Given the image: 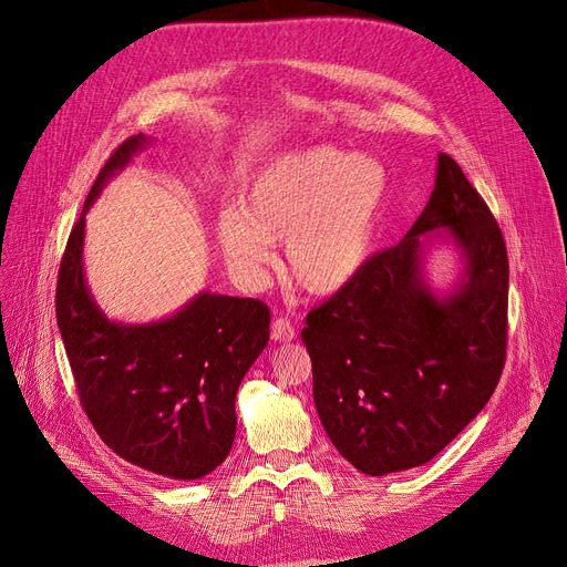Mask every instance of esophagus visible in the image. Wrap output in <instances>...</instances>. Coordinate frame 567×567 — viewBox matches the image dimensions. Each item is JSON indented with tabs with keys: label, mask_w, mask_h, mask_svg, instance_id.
<instances>
[{
	"label": "esophagus",
	"mask_w": 567,
	"mask_h": 567,
	"mask_svg": "<svg viewBox=\"0 0 567 567\" xmlns=\"http://www.w3.org/2000/svg\"><path fill=\"white\" fill-rule=\"evenodd\" d=\"M271 338L276 342H291L296 338V331H293V326L289 323V319H285V317H276L274 319V323H271Z\"/></svg>",
	"instance_id": "obj_1"
}]
</instances>
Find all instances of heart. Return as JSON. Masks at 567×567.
Masks as SVG:
<instances>
[{
	"mask_svg": "<svg viewBox=\"0 0 567 567\" xmlns=\"http://www.w3.org/2000/svg\"><path fill=\"white\" fill-rule=\"evenodd\" d=\"M383 167L317 144L276 156L248 184L244 206L220 214L218 244L234 271L255 282L285 244L287 278L312 296L342 291L368 264L385 206Z\"/></svg>",
	"mask_w": 567,
	"mask_h": 567,
	"instance_id": "1",
	"label": "heart"
}]
</instances>
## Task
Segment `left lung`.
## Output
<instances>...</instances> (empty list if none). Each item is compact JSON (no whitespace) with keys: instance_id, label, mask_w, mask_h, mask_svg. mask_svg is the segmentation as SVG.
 Segmentation results:
<instances>
[{"instance_id":"1","label":"left lung","mask_w":567,"mask_h":567,"mask_svg":"<svg viewBox=\"0 0 567 567\" xmlns=\"http://www.w3.org/2000/svg\"><path fill=\"white\" fill-rule=\"evenodd\" d=\"M453 245L449 290L431 287L426 250ZM508 252L462 167L439 154L434 190L395 248L368 259L308 315L319 421L338 453L368 475L436 457L489 402L505 363Z\"/></svg>"}]
</instances>
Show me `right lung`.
<instances>
[{
    "label": "right lung",
    "mask_w": 567,
    "mask_h": 567,
    "mask_svg": "<svg viewBox=\"0 0 567 567\" xmlns=\"http://www.w3.org/2000/svg\"><path fill=\"white\" fill-rule=\"evenodd\" d=\"M154 140L133 135L89 190L56 280V323L80 402L118 457L172 481H197L225 462L236 434V391L268 344L271 312L255 299L199 291L152 323L112 321L84 278V218L112 176Z\"/></svg>",
    "instance_id": "obj_1"
}]
</instances>
